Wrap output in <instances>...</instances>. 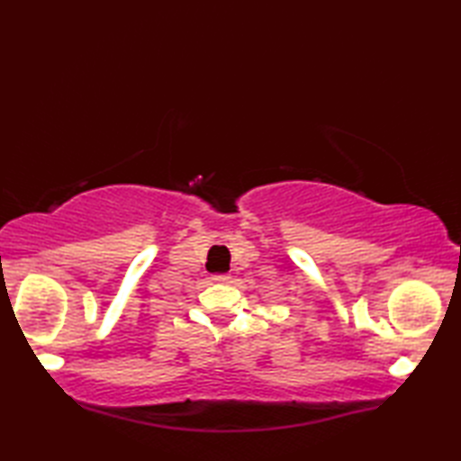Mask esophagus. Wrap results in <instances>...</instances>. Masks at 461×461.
<instances>
[{"mask_svg":"<svg viewBox=\"0 0 461 461\" xmlns=\"http://www.w3.org/2000/svg\"><path fill=\"white\" fill-rule=\"evenodd\" d=\"M213 281L215 283H228L230 276H225V273H221V276H213Z\"/></svg>","mask_w":461,"mask_h":461,"instance_id":"obj_1","label":"esophagus"}]
</instances>
